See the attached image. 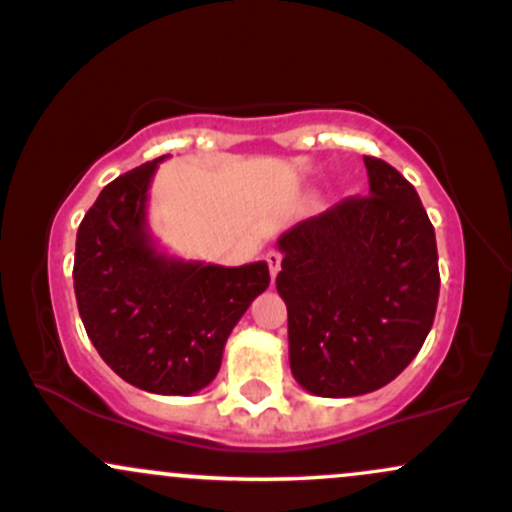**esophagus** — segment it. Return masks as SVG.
<instances>
[{"mask_svg": "<svg viewBox=\"0 0 512 512\" xmlns=\"http://www.w3.org/2000/svg\"><path fill=\"white\" fill-rule=\"evenodd\" d=\"M266 263H268V271H271V278H276L278 271H280V254H278V251H268Z\"/></svg>", "mask_w": 512, "mask_h": 512, "instance_id": "esophagus-1", "label": "esophagus"}]
</instances>
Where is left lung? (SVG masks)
I'll use <instances>...</instances> for the list:
<instances>
[{
    "mask_svg": "<svg viewBox=\"0 0 512 512\" xmlns=\"http://www.w3.org/2000/svg\"><path fill=\"white\" fill-rule=\"evenodd\" d=\"M368 197H346L278 239L290 371L307 393L388 386L430 334L439 298L434 227L408 180L364 156Z\"/></svg>",
    "mask_w": 512,
    "mask_h": 512,
    "instance_id": "obj_1",
    "label": "left lung"
}]
</instances>
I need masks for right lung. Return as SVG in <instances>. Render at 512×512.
Segmentation results:
<instances>
[{
	"label": "right lung",
	"mask_w": 512,
	"mask_h": 512,
	"mask_svg": "<svg viewBox=\"0 0 512 512\" xmlns=\"http://www.w3.org/2000/svg\"><path fill=\"white\" fill-rule=\"evenodd\" d=\"M161 161L119 175L85 214L75 298L87 337L117 376L148 393L192 395L214 381L229 334L271 276L266 261L227 268L158 251L146 202Z\"/></svg>",
	"instance_id": "obj_1"
}]
</instances>
